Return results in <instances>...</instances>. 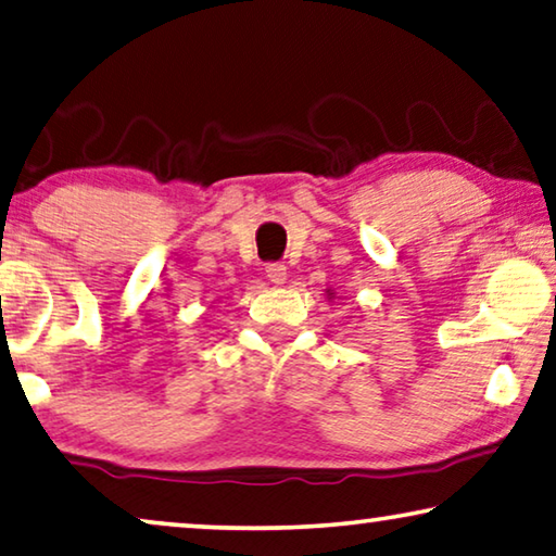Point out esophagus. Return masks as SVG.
<instances>
[{
	"label": "esophagus",
	"instance_id": "34e87169",
	"mask_svg": "<svg viewBox=\"0 0 556 556\" xmlns=\"http://www.w3.org/2000/svg\"><path fill=\"white\" fill-rule=\"evenodd\" d=\"M267 279L275 287H281L287 281V267L285 264H267Z\"/></svg>",
	"mask_w": 556,
	"mask_h": 556
}]
</instances>
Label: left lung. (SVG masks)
Instances as JSON below:
<instances>
[{
  "instance_id": "1",
  "label": "left lung",
  "mask_w": 556,
  "mask_h": 556,
  "mask_svg": "<svg viewBox=\"0 0 556 556\" xmlns=\"http://www.w3.org/2000/svg\"><path fill=\"white\" fill-rule=\"evenodd\" d=\"M331 294H334V292H331V289H327V296H329V300H331Z\"/></svg>"
}]
</instances>
